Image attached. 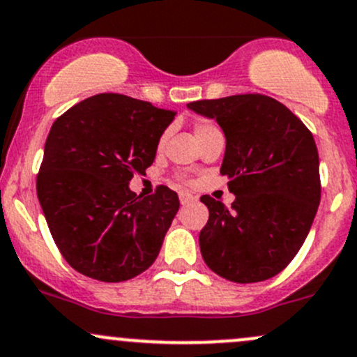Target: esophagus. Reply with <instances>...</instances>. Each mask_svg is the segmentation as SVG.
I'll return each mask as SVG.
<instances>
[{
  "label": "esophagus",
  "mask_w": 357,
  "mask_h": 357,
  "mask_svg": "<svg viewBox=\"0 0 357 357\" xmlns=\"http://www.w3.org/2000/svg\"><path fill=\"white\" fill-rule=\"evenodd\" d=\"M179 202H181V205H190L195 202V197L193 195L186 193V191H181V193H179Z\"/></svg>",
  "instance_id": "34e87169"
}]
</instances>
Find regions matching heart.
<instances>
[{
  "label": "heart",
  "mask_w": 357,
  "mask_h": 357,
  "mask_svg": "<svg viewBox=\"0 0 357 357\" xmlns=\"http://www.w3.org/2000/svg\"><path fill=\"white\" fill-rule=\"evenodd\" d=\"M212 131H219V130H217L215 126L208 125V123H197V125H195V138L198 140V138L205 137V135L212 133ZM162 142H164V138L160 140V145H162Z\"/></svg>",
  "instance_id": "obj_1"
}]
</instances>
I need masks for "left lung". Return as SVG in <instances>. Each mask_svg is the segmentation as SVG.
<instances>
[{
  "mask_svg": "<svg viewBox=\"0 0 357 357\" xmlns=\"http://www.w3.org/2000/svg\"><path fill=\"white\" fill-rule=\"evenodd\" d=\"M188 109L224 131L220 174L236 197L231 210L200 198L208 208L198 238L202 257L232 282L267 280L298 255L320 205L313 135L284 104L258 93L197 100Z\"/></svg>",
  "mask_w": 357,
  "mask_h": 357,
  "instance_id": "8db88e82",
  "label": "left lung"
}]
</instances>
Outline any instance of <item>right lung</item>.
<instances>
[{
  "instance_id": "right-lung-1",
  "label": "right lung",
  "mask_w": 357,
  "mask_h": 357,
  "mask_svg": "<svg viewBox=\"0 0 357 357\" xmlns=\"http://www.w3.org/2000/svg\"><path fill=\"white\" fill-rule=\"evenodd\" d=\"M174 112L121 93H97L52 123L37 197L56 246L77 272L123 282L155 261L179 210L159 186L137 197L133 174L152 166Z\"/></svg>"
}]
</instances>
